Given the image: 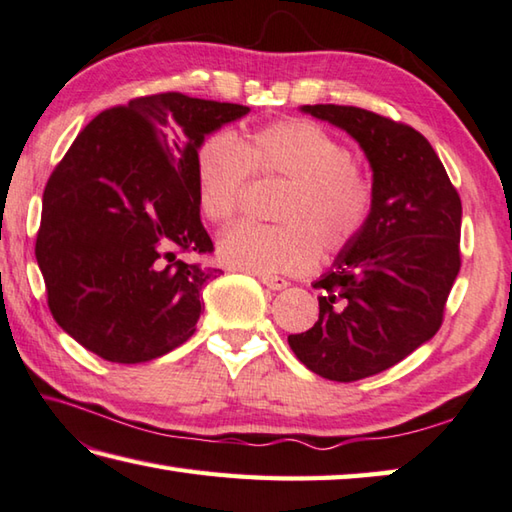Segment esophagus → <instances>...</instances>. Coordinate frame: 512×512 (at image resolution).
Segmentation results:
<instances>
[{"label":"esophagus","mask_w":512,"mask_h":512,"mask_svg":"<svg viewBox=\"0 0 512 512\" xmlns=\"http://www.w3.org/2000/svg\"><path fill=\"white\" fill-rule=\"evenodd\" d=\"M259 282H262L266 288H271V291H282V288L288 286L284 277H277V275H259Z\"/></svg>","instance_id":"obj_1"}]
</instances>
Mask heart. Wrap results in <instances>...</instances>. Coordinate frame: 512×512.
<instances>
[{"mask_svg": "<svg viewBox=\"0 0 512 512\" xmlns=\"http://www.w3.org/2000/svg\"><path fill=\"white\" fill-rule=\"evenodd\" d=\"M250 172L284 179L275 226L237 224L217 244L221 264L255 275L309 271L322 253L347 250L365 232L374 188L353 165L349 147L313 120L284 118L257 127L244 141L208 136L194 154V199L201 217L224 226L235 217Z\"/></svg>", "mask_w": 512, "mask_h": 512, "instance_id": "1", "label": "heart"}]
</instances>
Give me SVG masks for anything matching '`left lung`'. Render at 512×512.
<instances>
[{
	"mask_svg": "<svg viewBox=\"0 0 512 512\" xmlns=\"http://www.w3.org/2000/svg\"><path fill=\"white\" fill-rule=\"evenodd\" d=\"M356 141L374 172L365 232L340 250L320 288L318 322L288 336L297 360L327 380L380 374L434 338L461 268V199L414 127L345 105H304Z\"/></svg>",
	"mask_w": 512,
	"mask_h": 512,
	"instance_id": "8db88e82",
	"label": "left lung"
}]
</instances>
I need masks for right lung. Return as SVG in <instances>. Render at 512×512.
I'll use <instances>...</instances> for the list:
<instances>
[{
	"label": "right lung",
	"instance_id": "obj_1",
	"mask_svg": "<svg viewBox=\"0 0 512 512\" xmlns=\"http://www.w3.org/2000/svg\"><path fill=\"white\" fill-rule=\"evenodd\" d=\"M176 91L129 100L82 129L42 197L35 257L53 320L120 365L161 358L197 331L201 291L221 273L194 199V154L248 114Z\"/></svg>",
	"mask_w": 512,
	"mask_h": 512
}]
</instances>
